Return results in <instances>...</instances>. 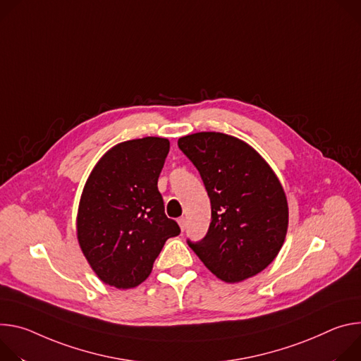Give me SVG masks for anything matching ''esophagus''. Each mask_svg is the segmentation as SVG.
<instances>
[{"label":"esophagus","instance_id":"obj_1","mask_svg":"<svg viewBox=\"0 0 361 361\" xmlns=\"http://www.w3.org/2000/svg\"><path fill=\"white\" fill-rule=\"evenodd\" d=\"M178 224H179V226H180V229H182V231H185V229H186V218H185V216L179 218V219H178Z\"/></svg>","mask_w":361,"mask_h":361}]
</instances>
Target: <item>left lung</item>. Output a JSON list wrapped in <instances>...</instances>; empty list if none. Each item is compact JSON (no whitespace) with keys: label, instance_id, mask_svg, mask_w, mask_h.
<instances>
[{"label":"left lung","instance_id":"left-lung-1","mask_svg":"<svg viewBox=\"0 0 361 361\" xmlns=\"http://www.w3.org/2000/svg\"><path fill=\"white\" fill-rule=\"evenodd\" d=\"M201 175L211 199V225L188 245L225 283H241L265 269L288 228L284 189L262 156L241 139L199 132L178 140Z\"/></svg>","mask_w":361,"mask_h":361}]
</instances>
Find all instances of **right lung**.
<instances>
[{"label":"right lung","mask_w":361,"mask_h":361,"mask_svg":"<svg viewBox=\"0 0 361 361\" xmlns=\"http://www.w3.org/2000/svg\"><path fill=\"white\" fill-rule=\"evenodd\" d=\"M165 137L122 142L92 171L77 214V238L104 284L137 287L150 275L166 239L180 233L165 215L157 179L169 153Z\"/></svg>","instance_id":"1"}]
</instances>
